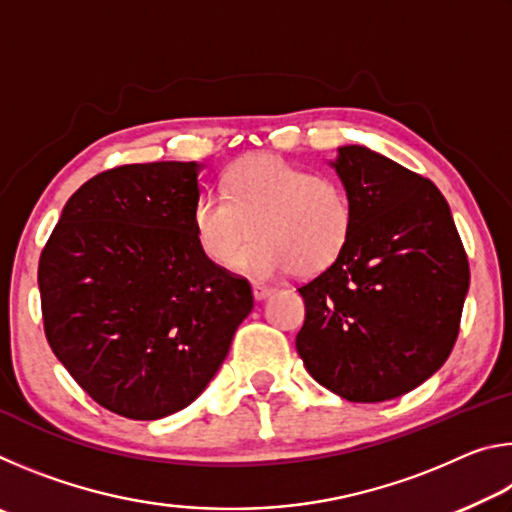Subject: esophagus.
<instances>
[{
  "instance_id": "obj_1",
  "label": "esophagus",
  "mask_w": 512,
  "mask_h": 512,
  "mask_svg": "<svg viewBox=\"0 0 512 512\" xmlns=\"http://www.w3.org/2000/svg\"><path fill=\"white\" fill-rule=\"evenodd\" d=\"M271 293H273V289L266 287V284H259V282L253 284V296H255V300H266L268 296H271Z\"/></svg>"
}]
</instances>
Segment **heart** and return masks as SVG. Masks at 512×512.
Listing matches in <instances>:
<instances>
[{"instance_id": "obj_1", "label": "heart", "mask_w": 512, "mask_h": 512, "mask_svg": "<svg viewBox=\"0 0 512 512\" xmlns=\"http://www.w3.org/2000/svg\"><path fill=\"white\" fill-rule=\"evenodd\" d=\"M221 194H203L192 207V232L205 259L237 266L253 277L327 271L348 246L354 212L339 180L316 176L280 155L257 153L223 173Z\"/></svg>"}]
</instances>
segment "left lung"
Returning <instances> with one entry per match:
<instances>
[{"instance_id": "8db88e82", "label": "left lung", "mask_w": 512, "mask_h": 512, "mask_svg": "<svg viewBox=\"0 0 512 512\" xmlns=\"http://www.w3.org/2000/svg\"><path fill=\"white\" fill-rule=\"evenodd\" d=\"M354 225L343 255L300 287L296 348L320 386L348 402L413 391L447 361L470 266L445 196L431 180L359 144L329 162Z\"/></svg>"}]
</instances>
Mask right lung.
Returning <instances> with one entry per match:
<instances>
[{
    "mask_svg": "<svg viewBox=\"0 0 512 512\" xmlns=\"http://www.w3.org/2000/svg\"><path fill=\"white\" fill-rule=\"evenodd\" d=\"M198 162L126 164L81 185L40 255L51 350L117 415L158 420L205 391L250 309L248 280L192 232Z\"/></svg>",
    "mask_w": 512,
    "mask_h": 512,
    "instance_id": "right-lung-1",
    "label": "right lung"
}]
</instances>
